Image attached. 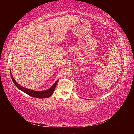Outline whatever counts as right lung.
<instances>
[{"instance_id": "1", "label": "right lung", "mask_w": 134, "mask_h": 134, "mask_svg": "<svg viewBox=\"0 0 134 134\" xmlns=\"http://www.w3.org/2000/svg\"><path fill=\"white\" fill-rule=\"evenodd\" d=\"M10 75L13 83L15 85V86L17 87L19 90L22 91L23 92H25V93H26V94H27L28 95H29L30 96L35 97V98H48V97H50L52 95V93H54L56 84H57L59 80V79L58 80H56V82L52 85V87L47 90L42 91H36L30 90V89L26 88L25 87H23L21 86H20V85L18 84L17 82L14 80L11 72H10Z\"/></svg>"}]
</instances>
